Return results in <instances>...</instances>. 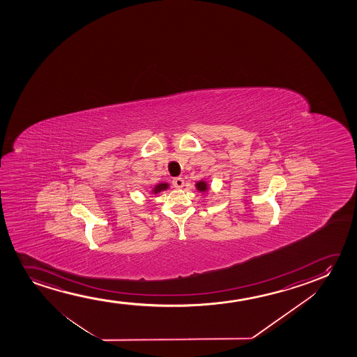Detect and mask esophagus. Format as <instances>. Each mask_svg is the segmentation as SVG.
<instances>
[{
	"mask_svg": "<svg viewBox=\"0 0 357 357\" xmlns=\"http://www.w3.org/2000/svg\"><path fill=\"white\" fill-rule=\"evenodd\" d=\"M172 184H173V186L176 188V189H181V188L184 186V179H183V178H174L173 181H172Z\"/></svg>",
	"mask_w": 357,
	"mask_h": 357,
	"instance_id": "esophagus-1",
	"label": "esophagus"
}]
</instances>
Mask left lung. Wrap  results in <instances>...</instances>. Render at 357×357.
I'll list each match as a JSON object with an SVG mask.
<instances>
[{
    "mask_svg": "<svg viewBox=\"0 0 357 357\" xmlns=\"http://www.w3.org/2000/svg\"><path fill=\"white\" fill-rule=\"evenodd\" d=\"M196 188H197L199 191H206L208 189V185H207L206 181H200L199 183H196Z\"/></svg>",
    "mask_w": 357,
    "mask_h": 357,
    "instance_id": "8db88e82",
    "label": "left lung"
}]
</instances>
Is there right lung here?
<instances>
[{"label": "right lung", "mask_w": 357, "mask_h": 357, "mask_svg": "<svg viewBox=\"0 0 357 357\" xmlns=\"http://www.w3.org/2000/svg\"><path fill=\"white\" fill-rule=\"evenodd\" d=\"M167 189H168V184H167V183H160V184H157V185L153 188L152 192H153V194H158V192L167 190Z\"/></svg>", "instance_id": "1"}]
</instances>
